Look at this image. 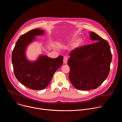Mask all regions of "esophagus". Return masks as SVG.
Wrapping results in <instances>:
<instances>
[{"instance_id":"esophagus-1","label":"esophagus","mask_w":122,"mask_h":122,"mask_svg":"<svg viewBox=\"0 0 122 122\" xmlns=\"http://www.w3.org/2000/svg\"><path fill=\"white\" fill-rule=\"evenodd\" d=\"M67 60H68L67 57L66 56H65L64 57V59H63V63L64 64H66L67 62Z\"/></svg>"}]
</instances>
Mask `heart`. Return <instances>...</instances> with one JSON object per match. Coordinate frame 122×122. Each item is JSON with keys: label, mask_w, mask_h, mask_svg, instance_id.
I'll use <instances>...</instances> for the list:
<instances>
[{"label": "heart", "mask_w": 122, "mask_h": 122, "mask_svg": "<svg viewBox=\"0 0 122 122\" xmlns=\"http://www.w3.org/2000/svg\"><path fill=\"white\" fill-rule=\"evenodd\" d=\"M76 38H77V37L76 36H72L71 39H69L68 40V42H71L73 41H74L76 39ZM82 42V41L81 39H77L72 44L71 48L73 49H75L79 48L81 45Z\"/></svg>", "instance_id": "1"}]
</instances>
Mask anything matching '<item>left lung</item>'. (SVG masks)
<instances>
[{
  "label": "left lung",
  "mask_w": 122,
  "mask_h": 122,
  "mask_svg": "<svg viewBox=\"0 0 122 122\" xmlns=\"http://www.w3.org/2000/svg\"><path fill=\"white\" fill-rule=\"evenodd\" d=\"M89 34L90 40L96 42L72 51L67 61L69 80L80 90L95 89L105 81L112 59L109 43L94 32Z\"/></svg>",
  "instance_id": "obj_1"
}]
</instances>
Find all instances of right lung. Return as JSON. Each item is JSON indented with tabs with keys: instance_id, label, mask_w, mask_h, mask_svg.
<instances>
[{
	"instance_id": "obj_1",
	"label": "right lung",
	"mask_w": 122,
	"mask_h": 122,
	"mask_svg": "<svg viewBox=\"0 0 122 122\" xmlns=\"http://www.w3.org/2000/svg\"><path fill=\"white\" fill-rule=\"evenodd\" d=\"M45 31L41 29H35L23 35L16 42L12 53V63L16 79L33 90L45 89L63 62L62 56L51 58L40 55L35 61L28 59L26 55L28 46L35 41L36 36L43 35Z\"/></svg>"
}]
</instances>
